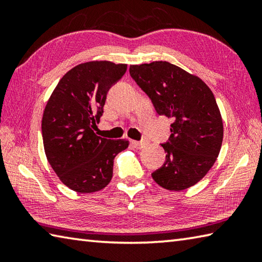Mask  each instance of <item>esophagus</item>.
I'll use <instances>...</instances> for the list:
<instances>
[{
    "mask_svg": "<svg viewBox=\"0 0 262 262\" xmlns=\"http://www.w3.org/2000/svg\"><path fill=\"white\" fill-rule=\"evenodd\" d=\"M132 144L134 145L136 149H143L148 143L145 141H132Z\"/></svg>",
    "mask_w": 262,
    "mask_h": 262,
    "instance_id": "34e87169",
    "label": "esophagus"
}]
</instances>
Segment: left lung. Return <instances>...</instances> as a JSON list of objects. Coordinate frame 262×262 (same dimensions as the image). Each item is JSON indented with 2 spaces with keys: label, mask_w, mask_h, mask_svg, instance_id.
<instances>
[{
  "label": "left lung",
  "mask_w": 262,
  "mask_h": 262,
  "mask_svg": "<svg viewBox=\"0 0 262 262\" xmlns=\"http://www.w3.org/2000/svg\"><path fill=\"white\" fill-rule=\"evenodd\" d=\"M132 78L151 99L159 115L173 119L162 144L166 157L152 179L168 190L199 183L216 162L223 141V121L207 84L166 61L133 64Z\"/></svg>",
  "instance_id": "obj_1"
}]
</instances>
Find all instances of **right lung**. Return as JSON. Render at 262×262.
<instances>
[{"label":"right lung","mask_w":262,"mask_h":262,"mask_svg":"<svg viewBox=\"0 0 262 262\" xmlns=\"http://www.w3.org/2000/svg\"><path fill=\"white\" fill-rule=\"evenodd\" d=\"M127 64L90 61L70 69L57 83L43 111L41 132L48 163L67 187L94 193L108 185L115 156L128 140H108L94 132L107 92Z\"/></svg>","instance_id":"obj_1"}]
</instances>
